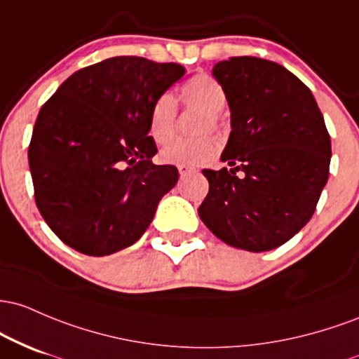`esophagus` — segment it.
<instances>
[{"instance_id":"1","label":"esophagus","mask_w":359,"mask_h":359,"mask_svg":"<svg viewBox=\"0 0 359 359\" xmlns=\"http://www.w3.org/2000/svg\"><path fill=\"white\" fill-rule=\"evenodd\" d=\"M178 171H180L181 178H184V176H188V175H191V172H195V168L187 166V164H180Z\"/></svg>"}]
</instances>
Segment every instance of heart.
Listing matches in <instances>:
<instances>
[{
	"instance_id": "heart-1",
	"label": "heart",
	"mask_w": 359,
	"mask_h": 359,
	"mask_svg": "<svg viewBox=\"0 0 359 359\" xmlns=\"http://www.w3.org/2000/svg\"><path fill=\"white\" fill-rule=\"evenodd\" d=\"M181 102L187 107L198 108L205 111L198 123V132L215 130L217 118L227 104L224 88L219 81L207 74H196L183 83L180 90ZM176 107L171 95H163L154 103L151 111V135L158 144H166L175 137L176 132ZM217 152V142L210 135H201L196 139L172 140L161 151V159L168 164H187V166H200L210 161Z\"/></svg>"
}]
</instances>
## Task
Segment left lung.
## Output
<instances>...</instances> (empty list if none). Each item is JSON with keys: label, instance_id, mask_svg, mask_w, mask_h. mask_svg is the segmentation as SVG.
<instances>
[{"label": "left lung", "instance_id": "1", "mask_svg": "<svg viewBox=\"0 0 359 359\" xmlns=\"http://www.w3.org/2000/svg\"><path fill=\"white\" fill-rule=\"evenodd\" d=\"M212 74L231 108L220 156L231 169H203L210 188L198 215L225 244L269 251L312 219L329 178L331 137L312 91L280 64L243 55Z\"/></svg>", "mask_w": 359, "mask_h": 359}]
</instances>
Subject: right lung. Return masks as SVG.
<instances>
[{
	"instance_id": "right-lung-1",
	"label": "right lung",
	"mask_w": 359,
	"mask_h": 359,
	"mask_svg": "<svg viewBox=\"0 0 359 359\" xmlns=\"http://www.w3.org/2000/svg\"><path fill=\"white\" fill-rule=\"evenodd\" d=\"M183 74L120 55L76 71L40 108L28 164L39 212L64 244L108 256L146 232L178 183V169L151 161V111Z\"/></svg>"
}]
</instances>
